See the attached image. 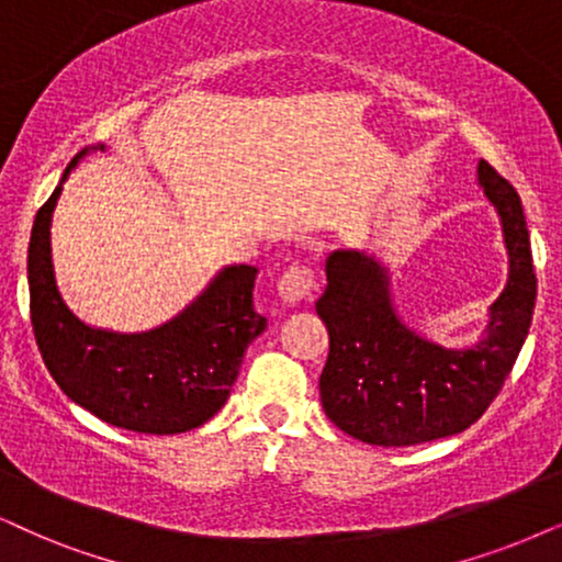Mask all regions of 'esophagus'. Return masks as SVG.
<instances>
[{
  "label": "esophagus",
  "instance_id": "1",
  "mask_svg": "<svg viewBox=\"0 0 562 562\" xmlns=\"http://www.w3.org/2000/svg\"><path fill=\"white\" fill-rule=\"evenodd\" d=\"M277 293H280L282 303L285 305H297L308 301L311 293H314V272L308 267H290L282 272L280 282H277Z\"/></svg>",
  "mask_w": 562,
  "mask_h": 562
}]
</instances>
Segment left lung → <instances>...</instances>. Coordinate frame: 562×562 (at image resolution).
Returning <instances> with one entry per match:
<instances>
[{
	"mask_svg": "<svg viewBox=\"0 0 562 562\" xmlns=\"http://www.w3.org/2000/svg\"><path fill=\"white\" fill-rule=\"evenodd\" d=\"M477 181L501 217L508 282L474 345L451 350L409 329L373 254L337 248L326 259L316 314L329 331V358L318 389L326 417L347 436L386 449L457 436L482 417L514 368L537 301L527 217L516 189L485 160Z\"/></svg>",
	"mask_w": 562,
	"mask_h": 562,
	"instance_id": "1",
	"label": "left lung"
}]
</instances>
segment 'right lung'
<instances>
[{
  "instance_id": "obj_1",
  "label": "right lung",
  "mask_w": 562,
  "mask_h": 562,
  "mask_svg": "<svg viewBox=\"0 0 562 562\" xmlns=\"http://www.w3.org/2000/svg\"><path fill=\"white\" fill-rule=\"evenodd\" d=\"M92 150L105 145L77 153L35 215L27 246L35 342L61 392L103 423L150 436L187 432L228 402L246 347L267 329L254 308L259 269L223 267L196 301L158 329L122 334L85 324L56 288L52 217L67 176Z\"/></svg>"
}]
</instances>
